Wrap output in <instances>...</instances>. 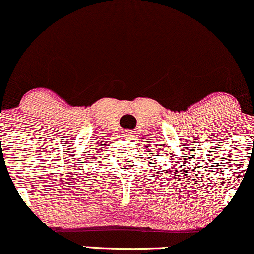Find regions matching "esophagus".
Masks as SVG:
<instances>
[{"label":"esophagus","mask_w":254,"mask_h":254,"mask_svg":"<svg viewBox=\"0 0 254 254\" xmlns=\"http://www.w3.org/2000/svg\"><path fill=\"white\" fill-rule=\"evenodd\" d=\"M132 136H134L132 132H130V131H125L124 132V137H132Z\"/></svg>","instance_id":"obj_1"}]
</instances>
